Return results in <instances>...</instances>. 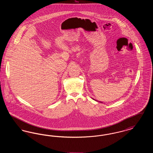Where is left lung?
<instances>
[{"instance_id": "8db88e82", "label": "left lung", "mask_w": 153, "mask_h": 153, "mask_svg": "<svg viewBox=\"0 0 153 153\" xmlns=\"http://www.w3.org/2000/svg\"><path fill=\"white\" fill-rule=\"evenodd\" d=\"M94 100H95V99H94Z\"/></svg>"}]
</instances>
